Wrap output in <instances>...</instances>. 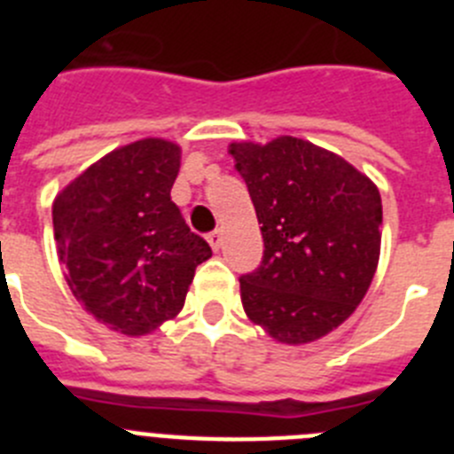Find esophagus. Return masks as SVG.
I'll return each mask as SVG.
<instances>
[{
    "label": "esophagus",
    "instance_id": "obj_1",
    "mask_svg": "<svg viewBox=\"0 0 454 454\" xmlns=\"http://www.w3.org/2000/svg\"><path fill=\"white\" fill-rule=\"evenodd\" d=\"M207 240H208V246H211L215 252H218L220 246H223V231H211V234L207 236Z\"/></svg>",
    "mask_w": 454,
    "mask_h": 454
}]
</instances>
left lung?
Masks as SVG:
<instances>
[{
    "instance_id": "1",
    "label": "left lung",
    "mask_w": 454,
    "mask_h": 454,
    "mask_svg": "<svg viewBox=\"0 0 454 454\" xmlns=\"http://www.w3.org/2000/svg\"><path fill=\"white\" fill-rule=\"evenodd\" d=\"M262 224L263 262L240 277L247 318L286 346H304L346 323L375 277L382 198L330 150L279 136L231 143Z\"/></svg>"
}]
</instances>
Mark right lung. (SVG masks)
Returning <instances> with one entry per match:
<instances>
[{"label": "right lung", "mask_w": 454, "mask_h": 454, "mask_svg": "<svg viewBox=\"0 0 454 454\" xmlns=\"http://www.w3.org/2000/svg\"><path fill=\"white\" fill-rule=\"evenodd\" d=\"M179 166L177 143L136 140L86 168L51 207L72 295L124 336L152 334L175 318L195 268L211 256L170 200Z\"/></svg>", "instance_id": "right-lung-1"}]
</instances>
